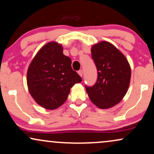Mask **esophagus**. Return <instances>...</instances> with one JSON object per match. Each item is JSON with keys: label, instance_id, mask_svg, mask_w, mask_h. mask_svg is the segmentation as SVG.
I'll list each match as a JSON object with an SVG mask.
<instances>
[{"label": "esophagus", "instance_id": "34e87169", "mask_svg": "<svg viewBox=\"0 0 154 154\" xmlns=\"http://www.w3.org/2000/svg\"><path fill=\"white\" fill-rule=\"evenodd\" d=\"M78 74H79V75H80V77H82V75H83L82 70H79L78 71Z\"/></svg>", "mask_w": 154, "mask_h": 154}]
</instances>
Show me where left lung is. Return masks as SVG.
Listing matches in <instances>:
<instances>
[{
	"mask_svg": "<svg viewBox=\"0 0 154 154\" xmlns=\"http://www.w3.org/2000/svg\"><path fill=\"white\" fill-rule=\"evenodd\" d=\"M91 57L97 69V80L86 87L89 99L100 109H109L122 101L127 92L131 67L125 56L110 42L102 41L91 47Z\"/></svg>",
	"mask_w": 154,
	"mask_h": 154,
	"instance_id": "left-lung-1",
	"label": "left lung"
}]
</instances>
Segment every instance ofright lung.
Returning a JSON list of instances; mask_svg holds the SVG:
<instances>
[{
  "mask_svg": "<svg viewBox=\"0 0 154 154\" xmlns=\"http://www.w3.org/2000/svg\"><path fill=\"white\" fill-rule=\"evenodd\" d=\"M63 54L61 44L50 42L38 52L27 72L28 90L34 100L47 109H55L67 100L70 89L82 82Z\"/></svg>",
  "mask_w": 154,
  "mask_h": 154,
  "instance_id": "add662e5",
  "label": "right lung"
}]
</instances>
